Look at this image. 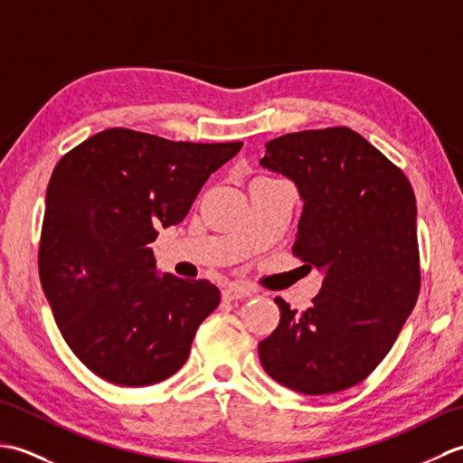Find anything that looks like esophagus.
Wrapping results in <instances>:
<instances>
[{"label": "esophagus", "instance_id": "obj_1", "mask_svg": "<svg viewBox=\"0 0 463 463\" xmlns=\"http://www.w3.org/2000/svg\"><path fill=\"white\" fill-rule=\"evenodd\" d=\"M252 290L249 287H244V284H229V287L222 288V298L224 300H242L250 297Z\"/></svg>", "mask_w": 463, "mask_h": 463}]
</instances>
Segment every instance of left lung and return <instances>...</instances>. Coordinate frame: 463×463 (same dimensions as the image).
Returning <instances> with one entry per match:
<instances>
[{"label":"left lung","mask_w":463,"mask_h":463,"mask_svg":"<svg viewBox=\"0 0 463 463\" xmlns=\"http://www.w3.org/2000/svg\"><path fill=\"white\" fill-rule=\"evenodd\" d=\"M260 165L297 183L304 211L292 254L324 270L310 308L274 298L280 322L259 344L262 368L300 394L356 386L394 346L420 294L411 184L348 127L282 135Z\"/></svg>","instance_id":"left-lung-1"}]
</instances>
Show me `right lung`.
<instances>
[{
	"instance_id": "add662e5",
	"label": "right lung",
	"mask_w": 463,
	"mask_h": 463,
	"mask_svg": "<svg viewBox=\"0 0 463 463\" xmlns=\"http://www.w3.org/2000/svg\"><path fill=\"white\" fill-rule=\"evenodd\" d=\"M241 146L113 127L55 165L39 279L69 348L99 378L151 386L189 358L221 292L209 280L156 277L149 244L161 224L184 219L206 179Z\"/></svg>"
}]
</instances>
